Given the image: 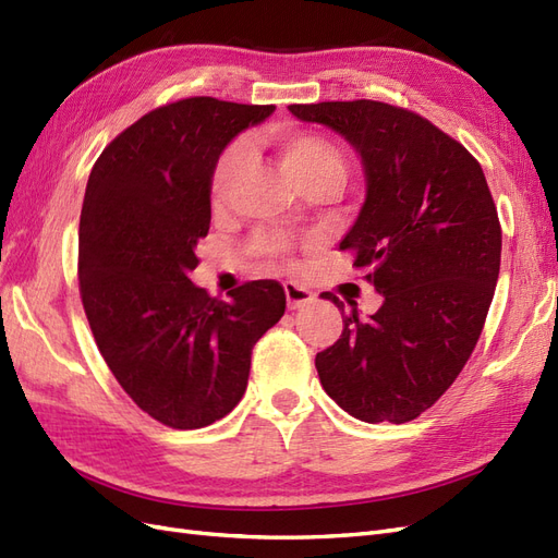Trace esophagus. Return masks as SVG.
Here are the masks:
<instances>
[{
	"label": "esophagus",
	"mask_w": 558,
	"mask_h": 558,
	"mask_svg": "<svg viewBox=\"0 0 558 558\" xmlns=\"http://www.w3.org/2000/svg\"><path fill=\"white\" fill-rule=\"evenodd\" d=\"M283 293H286V302H289V310H300L314 300V295L307 289H302V286L293 281L283 283Z\"/></svg>",
	"instance_id": "1"
}]
</instances>
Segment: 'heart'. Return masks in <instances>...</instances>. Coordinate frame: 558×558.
<instances>
[{"label":"heart","instance_id":"heart-1","mask_svg":"<svg viewBox=\"0 0 558 558\" xmlns=\"http://www.w3.org/2000/svg\"><path fill=\"white\" fill-rule=\"evenodd\" d=\"M269 142L277 148L279 160L302 189H337L344 177V156L328 137L312 130L283 125L269 134ZM246 162V146L242 142L228 144L211 165L209 172V202L214 209H223L230 199L234 183L240 179ZM260 256L267 260H289L293 244L281 234H260L253 242Z\"/></svg>","mask_w":558,"mask_h":558}]
</instances>
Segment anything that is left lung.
I'll return each instance as SVG.
<instances>
[{"mask_svg": "<svg viewBox=\"0 0 558 558\" xmlns=\"http://www.w3.org/2000/svg\"><path fill=\"white\" fill-rule=\"evenodd\" d=\"M289 109L361 154L367 195L340 248L384 295L369 318L344 316L340 340L316 353L318 379L351 416L404 424L445 396L482 335L502 246L492 191L470 150L410 109L375 99Z\"/></svg>", "mask_w": 558, "mask_h": 558, "instance_id": "1", "label": "left lung"}]
</instances>
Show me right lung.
<instances>
[{"mask_svg": "<svg viewBox=\"0 0 558 558\" xmlns=\"http://www.w3.org/2000/svg\"><path fill=\"white\" fill-rule=\"evenodd\" d=\"M275 111L185 97L142 116L95 160L78 223V293L116 381L162 426L205 428L246 391L251 349L283 316V286L211 298L189 279L211 221L209 172Z\"/></svg>", "mask_w": 558, "mask_h": 558, "instance_id": "add662e5", "label": "right lung"}]
</instances>
